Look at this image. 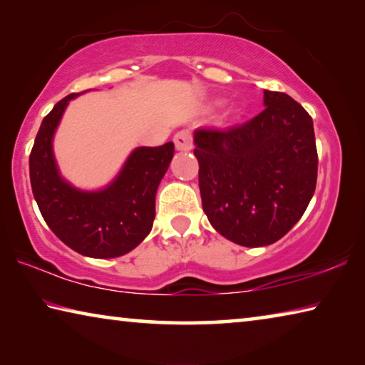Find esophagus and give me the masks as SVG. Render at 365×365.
<instances>
[{"label": "esophagus", "instance_id": "1", "mask_svg": "<svg viewBox=\"0 0 365 365\" xmlns=\"http://www.w3.org/2000/svg\"><path fill=\"white\" fill-rule=\"evenodd\" d=\"M174 143L177 151H190L193 148V138H191V133L188 130H182L175 133Z\"/></svg>", "mask_w": 365, "mask_h": 365}]
</instances>
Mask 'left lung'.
<instances>
[{
  "instance_id": "8db88e82",
  "label": "left lung",
  "mask_w": 365,
  "mask_h": 365,
  "mask_svg": "<svg viewBox=\"0 0 365 365\" xmlns=\"http://www.w3.org/2000/svg\"><path fill=\"white\" fill-rule=\"evenodd\" d=\"M265 109L230 130H196L202 211L240 246H267L304 214L317 182L314 123L301 104L264 90Z\"/></svg>"
}]
</instances>
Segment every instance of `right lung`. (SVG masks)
Listing matches in <instances>:
<instances>
[{
	"instance_id": "add662e5",
	"label": "right lung",
	"mask_w": 365,
	"mask_h": 365,
	"mask_svg": "<svg viewBox=\"0 0 365 365\" xmlns=\"http://www.w3.org/2000/svg\"><path fill=\"white\" fill-rule=\"evenodd\" d=\"M83 93L66 96L43 119L29 159L30 183L43 219L61 242L82 256L119 257L151 232L156 191L174 158V143L135 148L104 187H76L61 174L53 141L69 103Z\"/></svg>"
}]
</instances>
